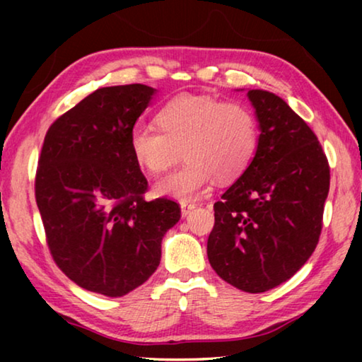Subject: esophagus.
Segmentation results:
<instances>
[{
	"mask_svg": "<svg viewBox=\"0 0 362 362\" xmlns=\"http://www.w3.org/2000/svg\"><path fill=\"white\" fill-rule=\"evenodd\" d=\"M180 209H182V217H187L196 209V204L192 203H182L180 204Z\"/></svg>",
	"mask_w": 362,
	"mask_h": 362,
	"instance_id": "34e87169",
	"label": "esophagus"
}]
</instances>
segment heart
I'll return each instance as SVG.
<instances>
[{
    "mask_svg": "<svg viewBox=\"0 0 362 362\" xmlns=\"http://www.w3.org/2000/svg\"><path fill=\"white\" fill-rule=\"evenodd\" d=\"M155 127L139 126L129 136L134 161L148 175L187 164L155 185V193L188 203L214 179L233 182L250 166L259 146V126L250 108L212 97L179 95L156 113Z\"/></svg>",
    "mask_w": 362,
    "mask_h": 362,
    "instance_id": "heart-1",
    "label": "heart"
}]
</instances>
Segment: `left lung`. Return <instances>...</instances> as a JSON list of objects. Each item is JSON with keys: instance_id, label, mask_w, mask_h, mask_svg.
Instances as JSON below:
<instances>
[{"instance_id": "left-lung-1", "label": "left lung", "mask_w": 362, "mask_h": 362, "mask_svg": "<svg viewBox=\"0 0 362 362\" xmlns=\"http://www.w3.org/2000/svg\"><path fill=\"white\" fill-rule=\"evenodd\" d=\"M259 146L240 179L214 204L207 259L226 283L249 293L292 278L320 241L329 163L315 132L276 94L247 90Z\"/></svg>"}]
</instances>
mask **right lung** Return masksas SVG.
Returning <instances> with one entry per match:
<instances>
[{
	"label": "right lung",
	"instance_id": "right-lung-1",
	"mask_svg": "<svg viewBox=\"0 0 362 362\" xmlns=\"http://www.w3.org/2000/svg\"><path fill=\"white\" fill-rule=\"evenodd\" d=\"M156 89L100 88L52 122L35 180L36 204L54 262L73 283L122 297L161 260L166 231L180 220L168 198L145 201L148 182L129 136Z\"/></svg>",
	"mask_w": 362,
	"mask_h": 362
}]
</instances>
